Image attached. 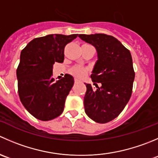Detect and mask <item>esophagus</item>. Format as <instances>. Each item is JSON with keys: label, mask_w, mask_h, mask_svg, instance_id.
<instances>
[{"label": "esophagus", "mask_w": 158, "mask_h": 158, "mask_svg": "<svg viewBox=\"0 0 158 158\" xmlns=\"http://www.w3.org/2000/svg\"><path fill=\"white\" fill-rule=\"evenodd\" d=\"M79 82H80V81H79V79H75V83H79Z\"/></svg>", "instance_id": "obj_1"}]
</instances>
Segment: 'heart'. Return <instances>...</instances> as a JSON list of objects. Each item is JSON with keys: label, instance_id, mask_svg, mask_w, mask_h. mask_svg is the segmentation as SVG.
<instances>
[{"label": "heart", "instance_id": "b5f03b06", "mask_svg": "<svg viewBox=\"0 0 158 158\" xmlns=\"http://www.w3.org/2000/svg\"><path fill=\"white\" fill-rule=\"evenodd\" d=\"M69 73L77 79H82L89 73V69L82 66H75L69 70Z\"/></svg>", "mask_w": 158, "mask_h": 158}]
</instances>
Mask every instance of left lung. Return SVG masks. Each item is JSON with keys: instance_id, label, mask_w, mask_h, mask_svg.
<instances>
[{"instance_id": "1", "label": "left lung", "mask_w": 158, "mask_h": 158, "mask_svg": "<svg viewBox=\"0 0 158 158\" xmlns=\"http://www.w3.org/2000/svg\"><path fill=\"white\" fill-rule=\"evenodd\" d=\"M79 37L93 45L98 53L91 75L96 89L85 83V111L97 123H107L120 114L131 96L135 76L131 55L120 41L110 35L79 34ZM97 83L101 85L98 87Z\"/></svg>"}]
</instances>
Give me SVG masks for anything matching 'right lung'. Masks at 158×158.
<instances>
[{
  "mask_svg": "<svg viewBox=\"0 0 158 158\" xmlns=\"http://www.w3.org/2000/svg\"><path fill=\"white\" fill-rule=\"evenodd\" d=\"M77 36L49 34L35 38L21 51L17 69L19 97L25 109L39 120H52L63 111L74 79L66 74L55 82L52 65L63 63L65 47Z\"/></svg>",
  "mask_w": 158,
  "mask_h": 158,
  "instance_id": "obj_1",
  "label": "right lung"
}]
</instances>
